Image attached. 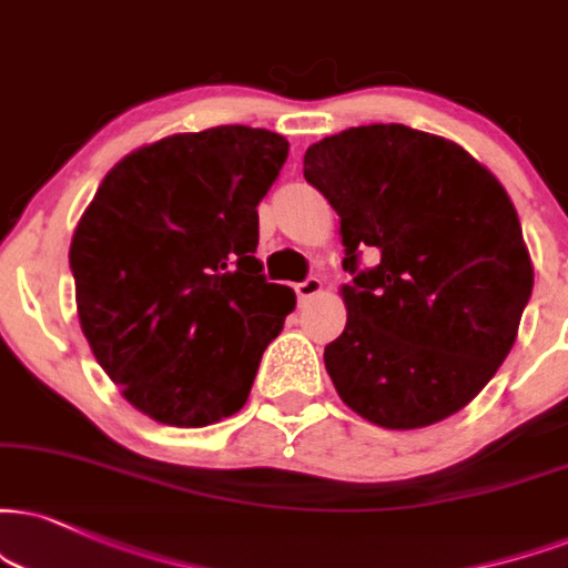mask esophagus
Returning <instances> with one entry per match:
<instances>
[{
	"instance_id": "esophagus-1",
	"label": "esophagus",
	"mask_w": 568,
	"mask_h": 568,
	"mask_svg": "<svg viewBox=\"0 0 568 568\" xmlns=\"http://www.w3.org/2000/svg\"><path fill=\"white\" fill-rule=\"evenodd\" d=\"M321 290H324V282H321L318 276H307L305 282L295 284V292H297V300H300V305H305L307 300H311V297H316Z\"/></svg>"
}]
</instances>
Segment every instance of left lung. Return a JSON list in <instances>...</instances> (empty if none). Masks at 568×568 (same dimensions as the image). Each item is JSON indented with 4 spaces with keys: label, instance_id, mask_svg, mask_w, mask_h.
<instances>
[{
    "label": "left lung",
    "instance_id": "1",
    "mask_svg": "<svg viewBox=\"0 0 568 568\" xmlns=\"http://www.w3.org/2000/svg\"><path fill=\"white\" fill-rule=\"evenodd\" d=\"M305 181L337 210L353 276L324 349L342 403L384 429L458 413L508 358L535 284L506 189L464 146L400 123L307 146Z\"/></svg>",
    "mask_w": 568,
    "mask_h": 568
}]
</instances>
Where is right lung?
I'll return each mask as SVG.
<instances>
[{"instance_id": "right-lung-1", "label": "right lung", "mask_w": 568, "mask_h": 568, "mask_svg": "<svg viewBox=\"0 0 568 568\" xmlns=\"http://www.w3.org/2000/svg\"><path fill=\"white\" fill-rule=\"evenodd\" d=\"M290 142L215 125L139 146L104 176L70 242L83 337L121 395L168 426L234 416L295 311L255 257L257 205Z\"/></svg>"}]
</instances>
